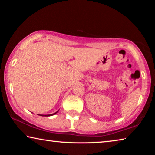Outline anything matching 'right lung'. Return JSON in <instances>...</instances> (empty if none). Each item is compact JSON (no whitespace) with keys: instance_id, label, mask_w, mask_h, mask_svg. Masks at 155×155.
Returning a JSON list of instances; mask_svg holds the SVG:
<instances>
[{"instance_id":"obj_1","label":"right lung","mask_w":155,"mask_h":155,"mask_svg":"<svg viewBox=\"0 0 155 155\" xmlns=\"http://www.w3.org/2000/svg\"><path fill=\"white\" fill-rule=\"evenodd\" d=\"M57 112H58V111H57L55 113H54V114H49V115H41V116H51V115H53L54 114H56Z\"/></svg>"}]
</instances>
